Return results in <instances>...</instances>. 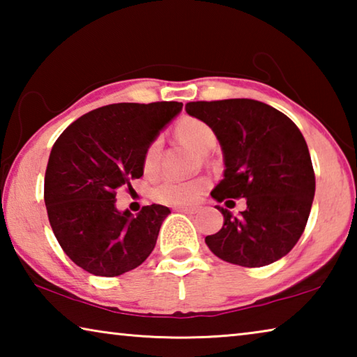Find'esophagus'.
<instances>
[{
    "label": "esophagus",
    "instance_id": "esophagus-1",
    "mask_svg": "<svg viewBox=\"0 0 357 357\" xmlns=\"http://www.w3.org/2000/svg\"><path fill=\"white\" fill-rule=\"evenodd\" d=\"M174 211H178V213H184V214H195L197 208H193V206H178V208H174Z\"/></svg>",
    "mask_w": 357,
    "mask_h": 357
}]
</instances>
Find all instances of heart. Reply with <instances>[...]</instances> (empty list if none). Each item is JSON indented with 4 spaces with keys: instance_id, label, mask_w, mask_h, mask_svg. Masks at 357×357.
<instances>
[{
    "instance_id": "1",
    "label": "heart",
    "mask_w": 357,
    "mask_h": 357,
    "mask_svg": "<svg viewBox=\"0 0 357 357\" xmlns=\"http://www.w3.org/2000/svg\"><path fill=\"white\" fill-rule=\"evenodd\" d=\"M176 135L181 142L189 144L197 153L206 154L215 146V134L206 123L200 119L189 118L179 123L176 128ZM162 151V140L155 138L149 143L143 155V170L144 173L153 174L159 167ZM208 189V181L204 178L197 179H164L155 187L154 195L157 200L173 206H183V204H192L200 198L202 193Z\"/></svg>"
}]
</instances>
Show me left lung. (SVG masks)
I'll list each match as a JSON object with an SVG mask.
<instances>
[{"instance_id": "obj_1", "label": "left lung", "mask_w": 357, "mask_h": 357, "mask_svg": "<svg viewBox=\"0 0 357 357\" xmlns=\"http://www.w3.org/2000/svg\"><path fill=\"white\" fill-rule=\"evenodd\" d=\"M185 112L206 123L220 143L225 172L211 197L247 202L238 217L217 206L223 227L204 238L211 252L244 268L285 257L304 233L315 197L310 153L298 126L253 99L189 102Z\"/></svg>"}]
</instances>
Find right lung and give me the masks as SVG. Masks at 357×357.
Instances as JSON below:
<instances>
[{
    "mask_svg": "<svg viewBox=\"0 0 357 357\" xmlns=\"http://www.w3.org/2000/svg\"><path fill=\"white\" fill-rule=\"evenodd\" d=\"M181 110V102L100 107L53 144L44 181L48 220L66 255L89 274L121 275L153 252L170 209L119 213L116 189L143 176L144 151Z\"/></svg>",
    "mask_w": 357,
    "mask_h": 357,
    "instance_id": "obj_1",
    "label": "right lung"
}]
</instances>
